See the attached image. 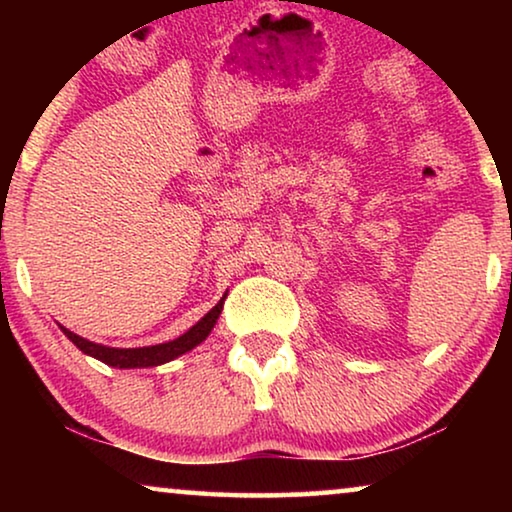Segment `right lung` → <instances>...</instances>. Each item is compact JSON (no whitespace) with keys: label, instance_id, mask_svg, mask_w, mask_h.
I'll return each mask as SVG.
<instances>
[{"label":"right lung","instance_id":"1","mask_svg":"<svg viewBox=\"0 0 512 512\" xmlns=\"http://www.w3.org/2000/svg\"><path fill=\"white\" fill-rule=\"evenodd\" d=\"M223 300H226V296H223L219 303H216L212 310H209L205 317L198 321V324H195L193 328H188L184 335H179L177 340L163 342V345H153V347H137V349L104 347V345H95V342L81 338V335L72 333L65 326H60V328H62V333H65L67 338L72 340L83 354L95 356V359L107 363V366H114V368H149V366H160V363L177 359V356L191 352L195 345H200V342L205 340L209 333H212L216 319H219V314L223 310Z\"/></svg>","mask_w":512,"mask_h":512}]
</instances>
